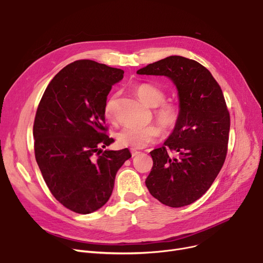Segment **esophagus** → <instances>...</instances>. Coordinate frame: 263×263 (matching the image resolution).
Here are the masks:
<instances>
[{
  "label": "esophagus",
  "mask_w": 263,
  "mask_h": 263,
  "mask_svg": "<svg viewBox=\"0 0 263 263\" xmlns=\"http://www.w3.org/2000/svg\"><path fill=\"white\" fill-rule=\"evenodd\" d=\"M140 154H141V151L135 150V149H131V155H132V157H135V156L140 155Z\"/></svg>",
  "instance_id": "34e87169"
}]
</instances>
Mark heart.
<instances>
[{"label": "heart", "instance_id": "1", "mask_svg": "<svg viewBox=\"0 0 263 263\" xmlns=\"http://www.w3.org/2000/svg\"><path fill=\"white\" fill-rule=\"evenodd\" d=\"M134 92L148 106L156 107L155 118L164 131H172L180 118V109L174 102L165 101L166 95L160 87L151 83H139L134 86ZM117 93L110 95L106 99L103 113L106 119L115 118ZM160 129L155 124L149 126H126L116 133V140L120 146L130 148H144L159 140Z\"/></svg>", "mask_w": 263, "mask_h": 263}]
</instances>
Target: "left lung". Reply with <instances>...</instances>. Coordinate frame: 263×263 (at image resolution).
Listing matches in <instances>:
<instances>
[{
  "instance_id": "left-lung-1",
  "label": "left lung",
  "mask_w": 263,
  "mask_h": 263,
  "mask_svg": "<svg viewBox=\"0 0 263 263\" xmlns=\"http://www.w3.org/2000/svg\"><path fill=\"white\" fill-rule=\"evenodd\" d=\"M137 73L170 78L180 107L173 133L150 153L154 166L146 186L163 204H191L210 189L226 159L230 115L223 91L208 69L178 55L149 64ZM170 149L179 157L172 159Z\"/></svg>"
}]
</instances>
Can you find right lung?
Wrapping results in <instances>:
<instances>
[{"label":"right lung","instance_id":"right-lung-1","mask_svg":"<svg viewBox=\"0 0 263 263\" xmlns=\"http://www.w3.org/2000/svg\"><path fill=\"white\" fill-rule=\"evenodd\" d=\"M123 70L90 60L67 65L41 98L33 127L35 158L52 195L67 209L88 214L112 195L115 177L131 158L128 148L102 150L106 97Z\"/></svg>","mask_w":263,"mask_h":263}]
</instances>
